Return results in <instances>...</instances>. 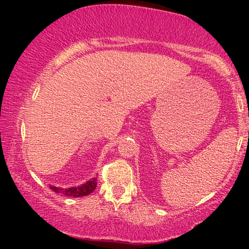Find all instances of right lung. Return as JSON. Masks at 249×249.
Instances as JSON below:
<instances>
[{"label":"right lung","mask_w":249,"mask_h":249,"mask_svg":"<svg viewBox=\"0 0 249 249\" xmlns=\"http://www.w3.org/2000/svg\"><path fill=\"white\" fill-rule=\"evenodd\" d=\"M98 179L93 178L90 181H88L87 183H84L81 187H75V188H69V189H61V188H57V187H50L53 191L56 193H61V195H65L67 196H74V197H79V196H84L90 195L91 192H93L96 188V184H98Z\"/></svg>","instance_id":"add662e5"}]
</instances>
